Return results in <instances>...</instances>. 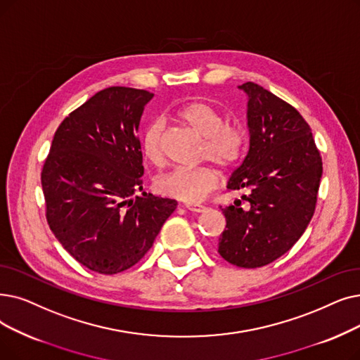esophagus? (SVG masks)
<instances>
[{
  "mask_svg": "<svg viewBox=\"0 0 360 360\" xmlns=\"http://www.w3.org/2000/svg\"><path fill=\"white\" fill-rule=\"evenodd\" d=\"M186 210H190V212H193V213H202V212H206V210H207V207H205V206H198V205H195V206L188 205V206H186Z\"/></svg>",
  "mask_w": 360,
  "mask_h": 360,
  "instance_id": "1",
  "label": "esophagus"
}]
</instances>
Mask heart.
<instances>
[{
  "label": "heart",
  "instance_id": "b5f03b06",
  "mask_svg": "<svg viewBox=\"0 0 360 360\" xmlns=\"http://www.w3.org/2000/svg\"><path fill=\"white\" fill-rule=\"evenodd\" d=\"M178 119L205 139L201 159L210 160L222 169H231L241 159L245 146V132L240 123H228L225 115L216 107L193 101L178 108ZM141 153L153 165L163 162V127L151 122L141 136ZM219 182L212 167L169 170L155 181V190L162 195L185 202H200L216 190Z\"/></svg>",
  "mask_w": 360,
  "mask_h": 360
}]
</instances>
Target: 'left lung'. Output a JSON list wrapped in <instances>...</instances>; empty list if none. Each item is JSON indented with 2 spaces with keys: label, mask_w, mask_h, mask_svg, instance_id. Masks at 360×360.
I'll return each mask as SVG.
<instances>
[{
  "label": "left lung",
  "mask_w": 360,
  "mask_h": 360,
  "mask_svg": "<svg viewBox=\"0 0 360 360\" xmlns=\"http://www.w3.org/2000/svg\"><path fill=\"white\" fill-rule=\"evenodd\" d=\"M247 94L250 146L228 188L244 191L224 207L217 252L238 268H262L299 241L315 213L322 159L310 127L292 105L255 82Z\"/></svg>",
  "instance_id": "left-lung-1"
}]
</instances>
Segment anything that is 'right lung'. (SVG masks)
I'll list each match as a JSON object with an SVG mask.
<instances>
[{"label": "right lung", "instance_id": "right-lung-1", "mask_svg": "<svg viewBox=\"0 0 360 360\" xmlns=\"http://www.w3.org/2000/svg\"><path fill=\"white\" fill-rule=\"evenodd\" d=\"M154 94L105 88L56 131L42 174L46 222L88 269L113 275L144 257L178 202L143 193L139 120Z\"/></svg>", "mask_w": 360, "mask_h": 360}]
</instances>
